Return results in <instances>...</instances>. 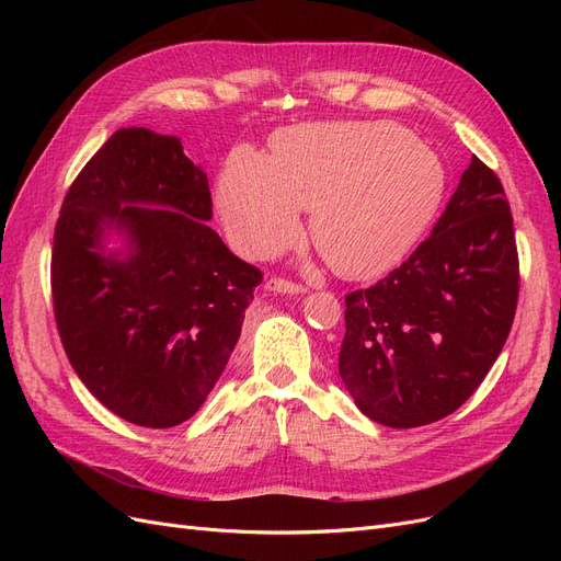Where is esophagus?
<instances>
[{"label":"esophagus","instance_id":"esophagus-1","mask_svg":"<svg viewBox=\"0 0 561 561\" xmlns=\"http://www.w3.org/2000/svg\"><path fill=\"white\" fill-rule=\"evenodd\" d=\"M264 287L271 293H278V295H304V293H307V287H304V285L285 280V278H268Z\"/></svg>","mask_w":561,"mask_h":561}]
</instances>
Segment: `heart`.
Masks as SVG:
<instances>
[{
	"label": "heart",
	"mask_w": 561,
	"mask_h": 561,
	"mask_svg": "<svg viewBox=\"0 0 561 561\" xmlns=\"http://www.w3.org/2000/svg\"><path fill=\"white\" fill-rule=\"evenodd\" d=\"M447 192L445 163L393 124L344 122L280 130L271 159L229 154L217 180V210L248 257L293 245L313 208L311 239L346 278L398 266L428 231Z\"/></svg>",
	"instance_id": "heart-1"
}]
</instances>
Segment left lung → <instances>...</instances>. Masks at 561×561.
I'll list each match as a JSON object with an SVG mask.
<instances>
[{
  "label": "left lung",
  "mask_w": 561,
  "mask_h": 561,
  "mask_svg": "<svg viewBox=\"0 0 561 561\" xmlns=\"http://www.w3.org/2000/svg\"><path fill=\"white\" fill-rule=\"evenodd\" d=\"M519 260L503 184L472 154L433 233L367 290L346 295L339 377L358 410L416 428L461 407L511 334Z\"/></svg>",
  "instance_id": "1"
}]
</instances>
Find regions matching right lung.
I'll return each mask as SVG.
<instances>
[{"label":"right lung","instance_id":"add662e5","mask_svg":"<svg viewBox=\"0 0 561 561\" xmlns=\"http://www.w3.org/2000/svg\"><path fill=\"white\" fill-rule=\"evenodd\" d=\"M210 217L206 173L180 138L149 128H118L62 201L50 254L60 342L83 386L135 426L198 412L262 283ZM110 232L127 239L122 251Z\"/></svg>","mask_w":561,"mask_h":561}]
</instances>
